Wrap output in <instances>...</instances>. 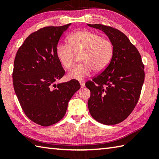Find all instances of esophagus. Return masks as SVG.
Here are the masks:
<instances>
[{"mask_svg":"<svg viewBox=\"0 0 159 159\" xmlns=\"http://www.w3.org/2000/svg\"><path fill=\"white\" fill-rule=\"evenodd\" d=\"M80 87H81V88H83V87H85V83L84 81H80Z\"/></svg>","mask_w":159,"mask_h":159,"instance_id":"34e87169","label":"esophagus"}]
</instances>
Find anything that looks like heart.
Returning a JSON list of instances; mask_svg holds the SVG:
<instances>
[{"mask_svg": "<svg viewBox=\"0 0 159 159\" xmlns=\"http://www.w3.org/2000/svg\"><path fill=\"white\" fill-rule=\"evenodd\" d=\"M70 44L59 43L56 55L62 66L70 69L74 64L75 55H80L81 62L73 67L68 73L70 79L81 80L92 71L102 72L109 65L113 55V46L109 39L87 31L73 33L68 37Z\"/></svg>", "mask_w": 159, "mask_h": 159, "instance_id": "obj_1", "label": "heart"}]
</instances>
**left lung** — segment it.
I'll list each match as a JSON object with an SVG mask.
<instances>
[{"mask_svg":"<svg viewBox=\"0 0 159 159\" xmlns=\"http://www.w3.org/2000/svg\"><path fill=\"white\" fill-rule=\"evenodd\" d=\"M101 30L113 46V55L102 73L85 83L91 92V116L105 125L120 123L132 113L144 82V66L137 48L119 30L102 25H90Z\"/></svg>","mask_w":159,"mask_h":159,"instance_id":"left-lung-1","label":"left lung"}]
</instances>
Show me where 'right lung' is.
Masks as SVG:
<instances>
[{
  "mask_svg": "<svg viewBox=\"0 0 159 159\" xmlns=\"http://www.w3.org/2000/svg\"><path fill=\"white\" fill-rule=\"evenodd\" d=\"M70 25L46 26L31 33L16 55L13 72L15 93L26 116L42 126L62 119L71 98L80 87L76 80L54 83L65 74L56 48Z\"/></svg>",
  "mask_w": 159,
  "mask_h": 159,
  "instance_id": "1",
  "label": "right lung"
}]
</instances>
